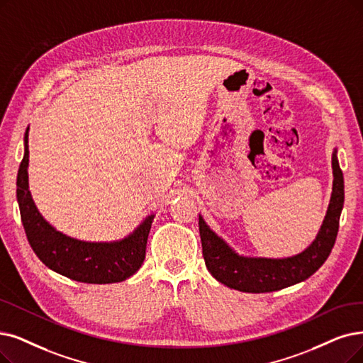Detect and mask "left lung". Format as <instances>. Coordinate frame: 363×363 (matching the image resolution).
<instances>
[{"instance_id":"1","label":"left lung","mask_w":363,"mask_h":363,"mask_svg":"<svg viewBox=\"0 0 363 363\" xmlns=\"http://www.w3.org/2000/svg\"><path fill=\"white\" fill-rule=\"evenodd\" d=\"M332 169L333 187L323 225L310 247L296 256L284 259L240 256L217 237L199 216L202 256L213 277L240 292L265 294L280 291L313 275L325 264L338 235L340 216L344 206V177L337 150L332 153Z\"/></svg>"}]
</instances>
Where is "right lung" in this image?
<instances>
[{"label": "right lung", "instance_id": "add662e5", "mask_svg": "<svg viewBox=\"0 0 363 363\" xmlns=\"http://www.w3.org/2000/svg\"><path fill=\"white\" fill-rule=\"evenodd\" d=\"M28 129L25 155L18 171V202L21 219L30 245L43 264L65 277L91 284L119 283L135 274L144 257L150 226L149 216L131 235L114 242H88L64 235L38 213L28 189Z\"/></svg>", "mask_w": 363, "mask_h": 363}]
</instances>
